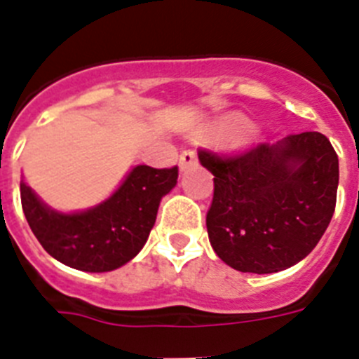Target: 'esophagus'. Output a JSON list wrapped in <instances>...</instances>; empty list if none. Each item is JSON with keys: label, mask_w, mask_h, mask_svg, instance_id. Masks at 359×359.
Masks as SVG:
<instances>
[{"label": "esophagus", "mask_w": 359, "mask_h": 359, "mask_svg": "<svg viewBox=\"0 0 359 359\" xmlns=\"http://www.w3.org/2000/svg\"><path fill=\"white\" fill-rule=\"evenodd\" d=\"M196 161H198V158H196L194 149H185V151L180 154V169H189V167L196 165Z\"/></svg>", "instance_id": "34e87169"}]
</instances>
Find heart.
<instances>
[{"label": "heart", "instance_id": "heart-1", "mask_svg": "<svg viewBox=\"0 0 359 359\" xmlns=\"http://www.w3.org/2000/svg\"><path fill=\"white\" fill-rule=\"evenodd\" d=\"M224 128H226V129H241V123L236 122V120H230V122L224 123Z\"/></svg>", "mask_w": 359, "mask_h": 359}]
</instances>
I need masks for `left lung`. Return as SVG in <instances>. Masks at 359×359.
<instances>
[{
    "label": "left lung",
    "instance_id": "8db88e82",
    "mask_svg": "<svg viewBox=\"0 0 359 359\" xmlns=\"http://www.w3.org/2000/svg\"><path fill=\"white\" fill-rule=\"evenodd\" d=\"M198 156L214 174L207 230L221 261L243 273H277L313 252L334 214L340 177L327 136L307 131Z\"/></svg>",
    "mask_w": 359,
    "mask_h": 359
}]
</instances>
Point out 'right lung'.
<instances>
[{
	"label": "right lung",
	"instance_id": "right-lung-1",
	"mask_svg": "<svg viewBox=\"0 0 359 359\" xmlns=\"http://www.w3.org/2000/svg\"><path fill=\"white\" fill-rule=\"evenodd\" d=\"M176 182L177 167L136 165L111 198L75 214L50 210L21 182V205L34 236L53 259L81 271L102 273L138 255L154 226L161 198Z\"/></svg>",
	"mask_w": 359,
	"mask_h": 359
}]
</instances>
